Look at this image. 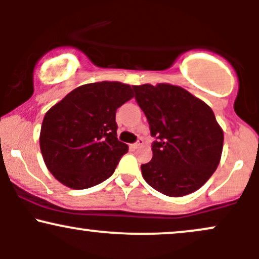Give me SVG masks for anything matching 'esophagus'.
<instances>
[{
	"label": "esophagus",
	"instance_id": "1",
	"mask_svg": "<svg viewBox=\"0 0 259 259\" xmlns=\"http://www.w3.org/2000/svg\"><path fill=\"white\" fill-rule=\"evenodd\" d=\"M142 145H144V140H142L141 138H139V139H138V141H136L135 144H133V145H132V147L134 148V150H136V148L141 147Z\"/></svg>",
	"mask_w": 259,
	"mask_h": 259
}]
</instances>
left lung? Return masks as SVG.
Returning a JSON list of instances; mask_svg holds the SVG:
<instances>
[{"mask_svg":"<svg viewBox=\"0 0 259 259\" xmlns=\"http://www.w3.org/2000/svg\"><path fill=\"white\" fill-rule=\"evenodd\" d=\"M150 125L153 157L142 177L170 197L191 194L212 177L221 160L224 135L212 109L179 86H133Z\"/></svg>","mask_w":259,"mask_h":259,"instance_id":"1","label":"left lung"}]
</instances>
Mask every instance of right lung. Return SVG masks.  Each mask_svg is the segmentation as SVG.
<instances>
[{
	"label": "right lung",
	"mask_w": 259,
	"mask_h": 259,
	"mask_svg": "<svg viewBox=\"0 0 259 259\" xmlns=\"http://www.w3.org/2000/svg\"><path fill=\"white\" fill-rule=\"evenodd\" d=\"M117 81L79 86L45 115L40 148L49 170L65 186L88 189L114 173L127 146L117 138L115 112L133 99Z\"/></svg>",
	"instance_id": "add662e5"
}]
</instances>
